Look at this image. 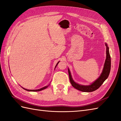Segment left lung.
<instances>
[{"label":"left lung","instance_id":"left-lung-1","mask_svg":"<svg viewBox=\"0 0 121 121\" xmlns=\"http://www.w3.org/2000/svg\"><path fill=\"white\" fill-rule=\"evenodd\" d=\"M105 45L106 47V58L105 61L103 70H102V72L100 77L95 81L92 83L91 85H83L75 82L72 78L69 69H68L70 82L71 84L74 88L83 92H92L97 90V89L100 87L103 82L107 79L110 71L111 58L109 51V48L107 46L106 43H105Z\"/></svg>","mask_w":121,"mask_h":121}]
</instances>
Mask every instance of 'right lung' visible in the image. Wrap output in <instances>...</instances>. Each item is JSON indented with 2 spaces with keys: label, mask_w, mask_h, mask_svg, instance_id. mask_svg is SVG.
<instances>
[{
  "label": "right lung",
  "mask_w": 121,
  "mask_h": 121,
  "mask_svg": "<svg viewBox=\"0 0 121 121\" xmlns=\"http://www.w3.org/2000/svg\"><path fill=\"white\" fill-rule=\"evenodd\" d=\"M59 62L60 61H59V62H58V63H57V64H56V66H55V68L56 67V66H57V65L58 64V63H59ZM49 85H48V86H44V87H42V88H40V89H33V90H30V89H26V88H23V87H22V88H23L24 89H25L26 91H42V90H43V89H45V88H47L48 86H49Z\"/></svg>",
  "instance_id": "1"
}]
</instances>
